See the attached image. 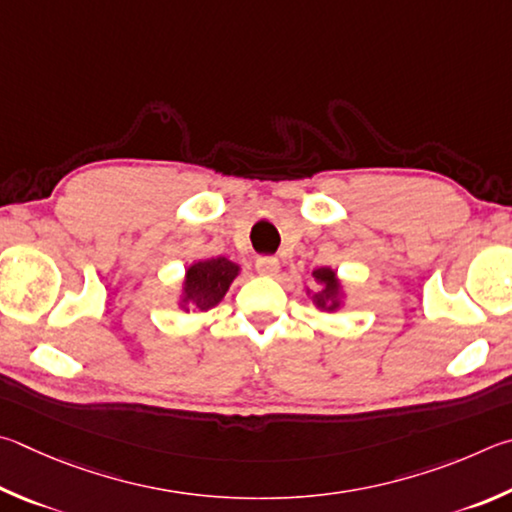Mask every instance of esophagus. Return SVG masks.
I'll return each mask as SVG.
<instances>
[{"mask_svg":"<svg viewBox=\"0 0 512 512\" xmlns=\"http://www.w3.org/2000/svg\"><path fill=\"white\" fill-rule=\"evenodd\" d=\"M256 270L263 276H274L279 272V261L274 256H258L256 258Z\"/></svg>","mask_w":512,"mask_h":512,"instance_id":"1","label":"esophagus"}]
</instances>
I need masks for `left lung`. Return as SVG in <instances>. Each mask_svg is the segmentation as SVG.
Masks as SVG:
<instances>
[{"instance_id":"1","label":"left lung","mask_w":512,"mask_h":512,"mask_svg":"<svg viewBox=\"0 0 512 512\" xmlns=\"http://www.w3.org/2000/svg\"><path fill=\"white\" fill-rule=\"evenodd\" d=\"M317 281H321L324 283V290H321L319 294H315V301H317V306L319 308H326V303H328V299L330 297H335V292H337V279H335V272L333 270H326V267H321V270H317L315 274Z\"/></svg>"}]
</instances>
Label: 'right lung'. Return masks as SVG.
Instances as JSON below:
<instances>
[{"instance_id":"obj_1","label":"right lung","mask_w":512,"mask_h":512,"mask_svg":"<svg viewBox=\"0 0 512 512\" xmlns=\"http://www.w3.org/2000/svg\"><path fill=\"white\" fill-rule=\"evenodd\" d=\"M238 276V265H233L227 258H211V261L195 263L188 267L184 301L197 310H209L218 303L224 292L229 290L231 281Z\"/></svg>"}]
</instances>
